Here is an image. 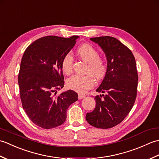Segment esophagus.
<instances>
[{
  "label": "esophagus",
  "instance_id": "esophagus-1",
  "mask_svg": "<svg viewBox=\"0 0 159 159\" xmlns=\"http://www.w3.org/2000/svg\"><path fill=\"white\" fill-rule=\"evenodd\" d=\"M84 98H85V95H84V94H81V93H79V99H83Z\"/></svg>",
  "mask_w": 159,
  "mask_h": 159
}]
</instances>
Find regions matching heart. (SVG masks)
<instances>
[{
	"mask_svg": "<svg viewBox=\"0 0 159 159\" xmlns=\"http://www.w3.org/2000/svg\"><path fill=\"white\" fill-rule=\"evenodd\" d=\"M76 53L80 59L88 63L87 72H91L98 79H101L105 75L107 66L105 60L98 57L99 54L93 47L84 43L77 49ZM73 57L70 53L64 55L61 61V68L66 74L72 72ZM95 83L93 77L91 74L85 76L74 75L67 80V86L79 93H85L92 88Z\"/></svg>",
	"mask_w": 159,
	"mask_h": 159,
	"instance_id": "b5f03b06",
	"label": "heart"
}]
</instances>
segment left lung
<instances>
[{"mask_svg": "<svg viewBox=\"0 0 159 159\" xmlns=\"http://www.w3.org/2000/svg\"><path fill=\"white\" fill-rule=\"evenodd\" d=\"M90 40L98 44L107 57L105 76L96 89L106 94L95 96L96 107L87 113L86 120L94 127L107 129L121 123L133 107L138 83L136 61L131 50L116 38L103 36Z\"/></svg>", "mask_w": 159, "mask_h": 159, "instance_id": "1", "label": "left lung"}]
</instances>
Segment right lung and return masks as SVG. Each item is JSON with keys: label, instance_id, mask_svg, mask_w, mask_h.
<instances>
[{"label": "right lung", "instance_id": "right-lung-1", "mask_svg": "<svg viewBox=\"0 0 159 159\" xmlns=\"http://www.w3.org/2000/svg\"><path fill=\"white\" fill-rule=\"evenodd\" d=\"M79 38L43 37L33 42L23 54L18 74L20 99L29 119L42 128L63 124L67 109L78 100L77 93L72 90L56 93L64 85L63 57Z\"/></svg>", "mask_w": 159, "mask_h": 159}]
</instances>
